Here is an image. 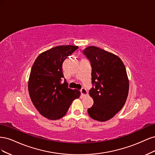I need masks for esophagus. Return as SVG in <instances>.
Masks as SVG:
<instances>
[{"label": "esophagus", "mask_w": 155, "mask_h": 155, "mask_svg": "<svg viewBox=\"0 0 155 155\" xmlns=\"http://www.w3.org/2000/svg\"><path fill=\"white\" fill-rule=\"evenodd\" d=\"M80 92L81 93V95L83 96H86L87 95H88V92H87V91L86 90L85 88H82L81 89Z\"/></svg>", "instance_id": "esophagus-1"}]
</instances>
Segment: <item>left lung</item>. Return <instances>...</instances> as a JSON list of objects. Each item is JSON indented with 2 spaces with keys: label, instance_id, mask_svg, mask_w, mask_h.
I'll list each match as a JSON object with an SVG mask.
<instances>
[{
  "label": "left lung",
  "instance_id": "1",
  "mask_svg": "<svg viewBox=\"0 0 155 155\" xmlns=\"http://www.w3.org/2000/svg\"><path fill=\"white\" fill-rule=\"evenodd\" d=\"M92 67V88L89 94L94 104L88 113L94 120L105 121L122 109L129 93V79L125 65L118 56L96 46L83 51Z\"/></svg>",
  "mask_w": 155,
  "mask_h": 155
}]
</instances>
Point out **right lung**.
<instances>
[{
	"instance_id": "obj_1",
	"label": "right lung",
	"mask_w": 155,
	"mask_h": 155,
	"mask_svg": "<svg viewBox=\"0 0 155 155\" xmlns=\"http://www.w3.org/2000/svg\"><path fill=\"white\" fill-rule=\"evenodd\" d=\"M78 48L77 46H58L41 53L33 64L28 81L31 100L39 113L49 120L63 118L80 91L68 88L64 78V60Z\"/></svg>"
}]
</instances>
